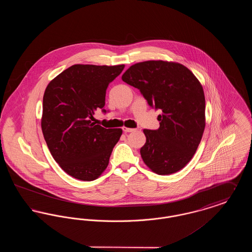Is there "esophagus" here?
Here are the masks:
<instances>
[{"mask_svg": "<svg viewBox=\"0 0 252 252\" xmlns=\"http://www.w3.org/2000/svg\"><path fill=\"white\" fill-rule=\"evenodd\" d=\"M136 129L135 128H128V127H123V131L125 132V133H129V132L135 131Z\"/></svg>", "mask_w": 252, "mask_h": 252, "instance_id": "obj_1", "label": "esophagus"}]
</instances>
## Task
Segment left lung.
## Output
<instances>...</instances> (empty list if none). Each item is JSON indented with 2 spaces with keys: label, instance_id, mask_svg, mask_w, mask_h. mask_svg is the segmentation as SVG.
Segmentation results:
<instances>
[{
  "label": "left lung",
  "instance_id": "left-lung-1",
  "mask_svg": "<svg viewBox=\"0 0 252 252\" xmlns=\"http://www.w3.org/2000/svg\"><path fill=\"white\" fill-rule=\"evenodd\" d=\"M138 89L149 107L159 109V127L144 129L146 143L141 148L144 163L158 175L184 167L194 155L205 128L203 88L189 69L161 60L132 65L122 75Z\"/></svg>",
  "mask_w": 252,
  "mask_h": 252
}]
</instances>
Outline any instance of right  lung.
<instances>
[{
	"label": "right lung",
	"instance_id": "obj_1",
	"mask_svg": "<svg viewBox=\"0 0 252 252\" xmlns=\"http://www.w3.org/2000/svg\"><path fill=\"white\" fill-rule=\"evenodd\" d=\"M125 65H72L49 83L42 103L41 128L55 160L77 180L97 179L107 168L121 128L93 123L96 109L107 113L106 92Z\"/></svg>",
	"mask_w": 252,
	"mask_h": 252
}]
</instances>
